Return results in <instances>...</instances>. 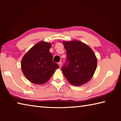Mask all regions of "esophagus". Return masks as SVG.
Masks as SVG:
<instances>
[{
	"label": "esophagus",
	"instance_id": "obj_1",
	"mask_svg": "<svg viewBox=\"0 0 121 121\" xmlns=\"http://www.w3.org/2000/svg\"><path fill=\"white\" fill-rule=\"evenodd\" d=\"M58 65H59V67H61V65H62V62H59L58 63Z\"/></svg>",
	"mask_w": 121,
	"mask_h": 121
}]
</instances>
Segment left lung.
I'll return each mask as SVG.
<instances>
[{"instance_id":"left-lung-1","label":"left lung","mask_w":121,"mask_h":121,"mask_svg":"<svg viewBox=\"0 0 121 121\" xmlns=\"http://www.w3.org/2000/svg\"><path fill=\"white\" fill-rule=\"evenodd\" d=\"M67 59L62 71L67 80L75 86L89 82L95 73L97 59L95 53L87 45L79 41L63 42Z\"/></svg>"}]
</instances>
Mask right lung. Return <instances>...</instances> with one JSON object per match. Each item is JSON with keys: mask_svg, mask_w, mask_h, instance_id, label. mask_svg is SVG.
I'll return each mask as SVG.
<instances>
[{"mask_svg": "<svg viewBox=\"0 0 121 121\" xmlns=\"http://www.w3.org/2000/svg\"><path fill=\"white\" fill-rule=\"evenodd\" d=\"M51 44L45 42L38 43L24 55L21 62L22 72L31 83L43 84L48 81L59 68L53 62V56L49 50Z\"/></svg>", "mask_w": 121, "mask_h": 121, "instance_id": "right-lung-1", "label": "right lung"}]
</instances>
